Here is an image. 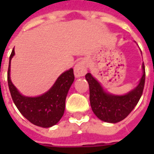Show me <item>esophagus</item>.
Listing matches in <instances>:
<instances>
[{"label": "esophagus", "instance_id": "34e87169", "mask_svg": "<svg viewBox=\"0 0 154 154\" xmlns=\"http://www.w3.org/2000/svg\"><path fill=\"white\" fill-rule=\"evenodd\" d=\"M87 66L86 61L81 60L75 65L74 67V75L76 77H80L87 73Z\"/></svg>", "mask_w": 154, "mask_h": 154}]
</instances>
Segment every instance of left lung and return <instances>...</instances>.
I'll return each mask as SVG.
<instances>
[{"label":"left lung","mask_w":154,"mask_h":154,"mask_svg":"<svg viewBox=\"0 0 154 154\" xmlns=\"http://www.w3.org/2000/svg\"><path fill=\"white\" fill-rule=\"evenodd\" d=\"M143 76L139 85L124 96H115L106 92L100 84L91 73L86 74L89 84L90 103L94 114L105 122L117 123L129 116L139 102L145 83V67L143 63Z\"/></svg>","instance_id":"1"}]
</instances>
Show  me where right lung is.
I'll use <instances>...</instances> for the list:
<instances>
[{
	"mask_svg": "<svg viewBox=\"0 0 154 154\" xmlns=\"http://www.w3.org/2000/svg\"><path fill=\"white\" fill-rule=\"evenodd\" d=\"M15 55L13 48L10 56L7 81L12 100L23 116L35 125L48 128L56 125L63 116L65 100L74 81L73 69L62 73L47 92L37 97L22 96L12 84L10 77L11 60Z\"/></svg>",
	"mask_w": 154,
	"mask_h": 154,
	"instance_id": "add662e5",
	"label": "right lung"
}]
</instances>
